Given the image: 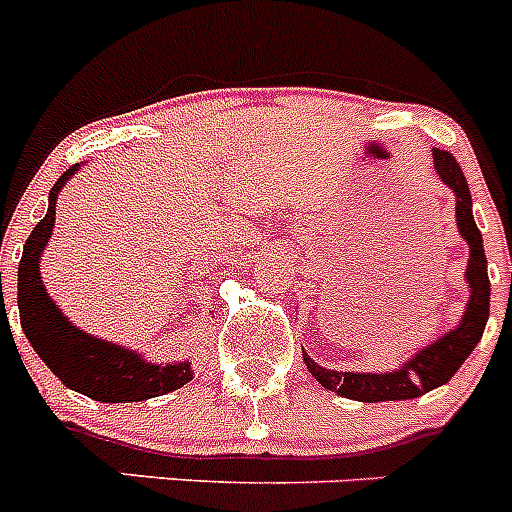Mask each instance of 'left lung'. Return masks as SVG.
<instances>
[{
    "label": "left lung",
    "instance_id": "left-lung-1",
    "mask_svg": "<svg viewBox=\"0 0 512 512\" xmlns=\"http://www.w3.org/2000/svg\"><path fill=\"white\" fill-rule=\"evenodd\" d=\"M433 164H436L441 182L456 194V225L459 235L469 243V261L464 279L469 287V302L464 307L459 325L449 333H443L431 346H423L413 359H408L400 369L387 374H356V372H333L325 369L318 361H312L302 348V359L307 369L325 390L338 392L341 397L359 402H390V400H413L436 390L449 382L459 366L467 361L474 346L485 333L487 318H490V277H487L485 246H482V233L472 215V194L469 184L461 174V166L449 151L433 148Z\"/></svg>",
    "mask_w": 512,
    "mask_h": 512
}]
</instances>
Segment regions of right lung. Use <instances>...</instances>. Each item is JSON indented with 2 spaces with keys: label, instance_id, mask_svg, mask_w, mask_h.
<instances>
[{
  "label": "right lung",
  "instance_id": "obj_1",
  "mask_svg": "<svg viewBox=\"0 0 512 512\" xmlns=\"http://www.w3.org/2000/svg\"><path fill=\"white\" fill-rule=\"evenodd\" d=\"M76 169L79 164L63 171L61 179L53 184L48 194V212L22 248L17 269V307L27 341L69 390L97 402H140L179 390L192 379L189 361L151 364L130 348L89 336L69 318H63V312L45 292L40 256L45 243L51 241L58 192L66 187Z\"/></svg>",
  "mask_w": 512,
  "mask_h": 512
}]
</instances>
